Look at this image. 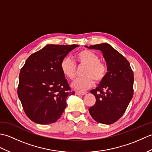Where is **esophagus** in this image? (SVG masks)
Returning a JSON list of instances; mask_svg holds the SVG:
<instances>
[{
	"label": "esophagus",
	"instance_id": "1",
	"mask_svg": "<svg viewBox=\"0 0 152 152\" xmlns=\"http://www.w3.org/2000/svg\"><path fill=\"white\" fill-rule=\"evenodd\" d=\"M76 94L78 95H84L86 94V91H76Z\"/></svg>",
	"mask_w": 152,
	"mask_h": 152
}]
</instances>
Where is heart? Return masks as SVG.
I'll return each mask as SVG.
<instances>
[{
  "mask_svg": "<svg viewBox=\"0 0 152 152\" xmlns=\"http://www.w3.org/2000/svg\"><path fill=\"white\" fill-rule=\"evenodd\" d=\"M79 66H86L83 72L82 78L76 79L72 83V87L75 89L83 91L88 89L96 82H101L107 72L106 64L99 61V57L92 51L84 50L76 55ZM61 69L64 76L70 80H73L76 76V65L70 57H64L61 63Z\"/></svg>",
  "mask_w": 152,
  "mask_h": 152,
  "instance_id": "b5f03b06",
  "label": "heart"
}]
</instances>
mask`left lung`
Segmentation results:
<instances>
[{"label":"left lung","instance_id":"left-lung-1","mask_svg":"<svg viewBox=\"0 0 152 152\" xmlns=\"http://www.w3.org/2000/svg\"><path fill=\"white\" fill-rule=\"evenodd\" d=\"M86 47L101 51L108 71L97 88L90 91L96 102L89 108V113L98 123L114 124L124 115L133 98V72L127 59L110 44Z\"/></svg>","mask_w":152,"mask_h":152}]
</instances>
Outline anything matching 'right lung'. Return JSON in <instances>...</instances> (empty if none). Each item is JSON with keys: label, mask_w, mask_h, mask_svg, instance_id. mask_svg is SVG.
<instances>
[{"label": "right lung", "mask_w": 152, "mask_h": 152, "mask_svg": "<svg viewBox=\"0 0 152 152\" xmlns=\"http://www.w3.org/2000/svg\"><path fill=\"white\" fill-rule=\"evenodd\" d=\"M78 45L48 44L28 57L19 76L18 95L25 113L38 124L57 121L74 94L61 69V63Z\"/></svg>", "instance_id": "obj_1"}]
</instances>
